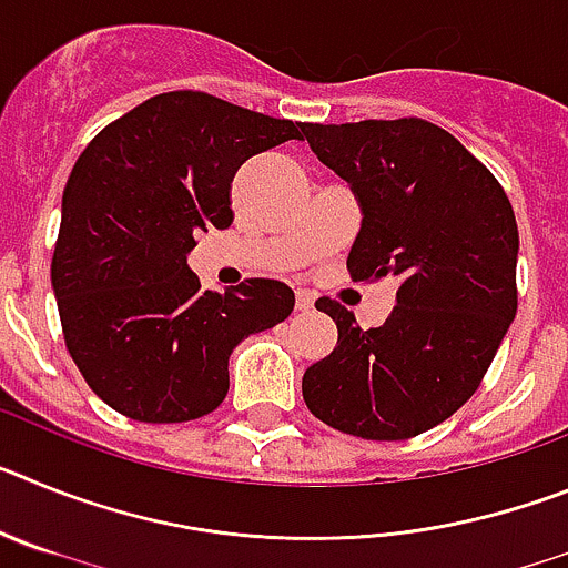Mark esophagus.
<instances>
[{"label": "esophagus", "instance_id": "1", "mask_svg": "<svg viewBox=\"0 0 568 568\" xmlns=\"http://www.w3.org/2000/svg\"><path fill=\"white\" fill-rule=\"evenodd\" d=\"M313 307H315L313 293H307V290H298V293H295V310L307 313V310H313Z\"/></svg>", "mask_w": 568, "mask_h": 568}]
</instances>
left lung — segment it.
I'll return each mask as SVG.
<instances>
[{"label":"left lung","mask_w":568,"mask_h":568,"mask_svg":"<svg viewBox=\"0 0 568 568\" xmlns=\"http://www.w3.org/2000/svg\"><path fill=\"white\" fill-rule=\"evenodd\" d=\"M301 130L361 204L353 281L398 278L393 313L373 329L338 301H315L338 344L304 373L301 393L338 433L415 438L475 395L515 321V210L498 179L426 119Z\"/></svg>","instance_id":"1"}]
</instances>
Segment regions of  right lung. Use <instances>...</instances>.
Returning a JSON list of instances; mask_svg holds the SVG:
<instances>
[{
  "label": "right lung",
  "instance_id": "obj_1",
  "mask_svg": "<svg viewBox=\"0 0 568 568\" xmlns=\"http://www.w3.org/2000/svg\"><path fill=\"white\" fill-rule=\"evenodd\" d=\"M301 128L173 90L110 122L77 159L50 281L70 358L115 413L144 424L213 413L230 353L293 313V290L273 278L202 290L187 255L199 235L233 224L235 170Z\"/></svg>",
  "mask_w": 568,
  "mask_h": 568
}]
</instances>
